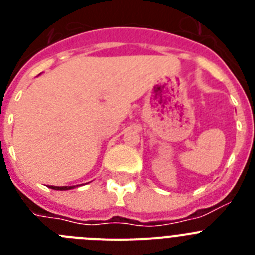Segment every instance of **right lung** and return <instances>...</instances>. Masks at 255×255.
I'll use <instances>...</instances> for the list:
<instances>
[{
	"label": "right lung",
	"mask_w": 255,
	"mask_h": 255,
	"mask_svg": "<svg viewBox=\"0 0 255 255\" xmlns=\"http://www.w3.org/2000/svg\"><path fill=\"white\" fill-rule=\"evenodd\" d=\"M53 190H70V189H74L75 186H49Z\"/></svg>",
	"instance_id": "add662e5"
}]
</instances>
